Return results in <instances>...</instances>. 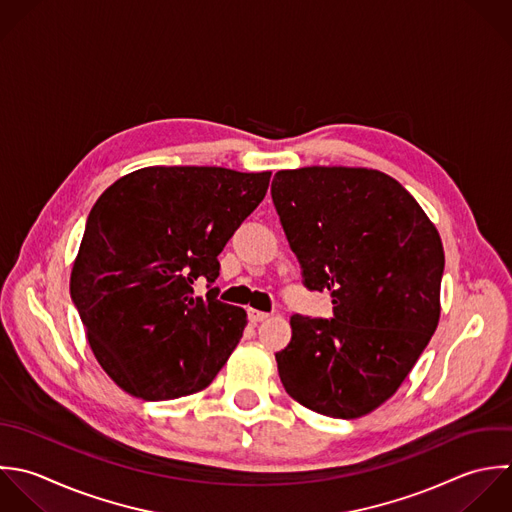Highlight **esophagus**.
I'll list each match as a JSON object with an SVG mask.
<instances>
[{
  "mask_svg": "<svg viewBox=\"0 0 512 512\" xmlns=\"http://www.w3.org/2000/svg\"><path fill=\"white\" fill-rule=\"evenodd\" d=\"M247 315H249V321L251 323H263V321H267L271 315L269 313H265V311H257V309H249L247 311Z\"/></svg>",
  "mask_w": 512,
  "mask_h": 512,
  "instance_id": "1",
  "label": "esophagus"
}]
</instances>
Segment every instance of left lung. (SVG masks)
Masks as SVG:
<instances>
[{
    "label": "left lung",
    "mask_w": 512,
    "mask_h": 512,
    "mask_svg": "<svg viewBox=\"0 0 512 512\" xmlns=\"http://www.w3.org/2000/svg\"><path fill=\"white\" fill-rule=\"evenodd\" d=\"M271 197L305 287L333 297V319L291 317L281 383L315 413L363 417L397 393L439 325V231L377 169L277 171Z\"/></svg>",
    "instance_id": "1"
}]
</instances>
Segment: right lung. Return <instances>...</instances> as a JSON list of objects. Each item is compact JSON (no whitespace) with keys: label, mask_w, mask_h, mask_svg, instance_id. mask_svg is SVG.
<instances>
[{"label":"right lung","mask_w":512,"mask_h":512,"mask_svg":"<svg viewBox=\"0 0 512 512\" xmlns=\"http://www.w3.org/2000/svg\"><path fill=\"white\" fill-rule=\"evenodd\" d=\"M271 171L143 167L89 211L69 291L89 347L125 393L167 401L205 389L243 337L247 313L221 303L217 255L263 201Z\"/></svg>","instance_id":"right-lung-1"}]
</instances>
